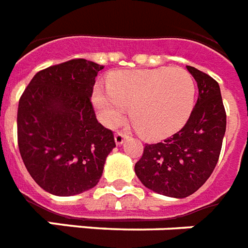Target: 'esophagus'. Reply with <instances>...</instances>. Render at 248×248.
Here are the masks:
<instances>
[{
	"mask_svg": "<svg viewBox=\"0 0 248 248\" xmlns=\"http://www.w3.org/2000/svg\"><path fill=\"white\" fill-rule=\"evenodd\" d=\"M125 138H126V134L123 133V132H118V133L115 134V142H116V144L124 143Z\"/></svg>",
	"mask_w": 248,
	"mask_h": 248,
	"instance_id": "esophagus-1",
	"label": "esophagus"
}]
</instances>
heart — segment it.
<instances>
[{
  "label": "heart",
  "mask_w": 248,
  "mask_h": 248,
  "mask_svg": "<svg viewBox=\"0 0 248 248\" xmlns=\"http://www.w3.org/2000/svg\"><path fill=\"white\" fill-rule=\"evenodd\" d=\"M195 79L183 68L126 70L96 87L93 102L104 124L118 125L130 106V119L146 138H161L183 125L195 104Z\"/></svg>",
  "instance_id": "obj_1"
}]
</instances>
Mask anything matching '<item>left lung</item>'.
I'll use <instances>...</instances> for the list:
<instances>
[{"instance_id":"1","label":"left lung","mask_w":248,"mask_h":248,"mask_svg":"<svg viewBox=\"0 0 248 248\" xmlns=\"http://www.w3.org/2000/svg\"><path fill=\"white\" fill-rule=\"evenodd\" d=\"M199 87V98L179 132L158 143L144 144L134 171L160 195L184 199L195 193L219 160L227 126L220 87L209 74L187 66Z\"/></svg>"}]
</instances>
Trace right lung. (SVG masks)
Segmentation results:
<instances>
[{
    "label": "right lung",
    "mask_w": 248,
    "mask_h": 248,
    "mask_svg": "<svg viewBox=\"0 0 248 248\" xmlns=\"http://www.w3.org/2000/svg\"><path fill=\"white\" fill-rule=\"evenodd\" d=\"M104 66L73 59L38 71L17 108V144L39 187L73 196L98 183L115 147L112 130L97 122L92 97Z\"/></svg>",
    "instance_id": "add662e5"
}]
</instances>
